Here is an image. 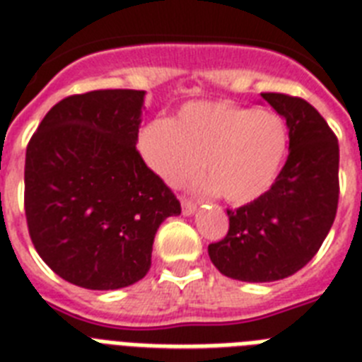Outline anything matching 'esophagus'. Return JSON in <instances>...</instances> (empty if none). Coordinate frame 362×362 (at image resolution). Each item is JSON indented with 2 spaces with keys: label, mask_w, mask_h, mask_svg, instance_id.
Instances as JSON below:
<instances>
[{
  "label": "esophagus",
  "mask_w": 362,
  "mask_h": 362,
  "mask_svg": "<svg viewBox=\"0 0 362 362\" xmlns=\"http://www.w3.org/2000/svg\"><path fill=\"white\" fill-rule=\"evenodd\" d=\"M181 209H183L185 216H190L196 211V203L190 202V199H181Z\"/></svg>",
  "instance_id": "esophagus-1"
}]
</instances>
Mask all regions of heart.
Returning <instances> with one entry per match:
<instances>
[{
	"instance_id": "b5f03b06",
	"label": "heart",
	"mask_w": 362,
	"mask_h": 362,
	"mask_svg": "<svg viewBox=\"0 0 362 362\" xmlns=\"http://www.w3.org/2000/svg\"><path fill=\"white\" fill-rule=\"evenodd\" d=\"M288 133L274 112L228 101L190 103L172 122L146 125L139 151L168 187H181L203 172V190L235 205L255 202L274 185L285 159Z\"/></svg>"
}]
</instances>
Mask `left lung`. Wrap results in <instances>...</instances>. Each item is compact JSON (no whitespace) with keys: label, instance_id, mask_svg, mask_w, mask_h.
<instances>
[{"label":"left lung","instance_id":"obj_1","mask_svg":"<svg viewBox=\"0 0 362 362\" xmlns=\"http://www.w3.org/2000/svg\"><path fill=\"white\" fill-rule=\"evenodd\" d=\"M288 127V157L267 194L228 211L229 231L209 244L223 276L250 283L285 279L320 250L339 205V140L301 98L262 92Z\"/></svg>","mask_w":362,"mask_h":362}]
</instances>
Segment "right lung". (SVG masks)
Masks as SVG:
<instances>
[{
	"instance_id": "obj_1",
	"label": "right lung",
	"mask_w": 362,
	"mask_h": 362,
	"mask_svg": "<svg viewBox=\"0 0 362 362\" xmlns=\"http://www.w3.org/2000/svg\"><path fill=\"white\" fill-rule=\"evenodd\" d=\"M144 90H92L49 109L25 151V218L42 261L71 285L116 291L151 267L181 203L136 149Z\"/></svg>"
}]
</instances>
